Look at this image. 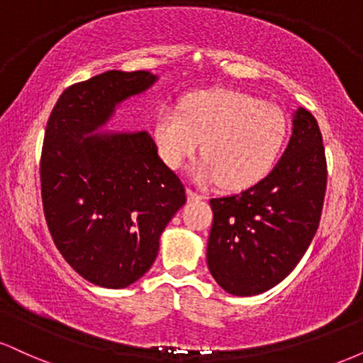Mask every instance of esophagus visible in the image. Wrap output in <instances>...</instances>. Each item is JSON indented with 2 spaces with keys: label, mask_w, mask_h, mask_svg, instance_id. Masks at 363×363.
Wrapping results in <instances>:
<instances>
[{
  "label": "esophagus",
  "mask_w": 363,
  "mask_h": 363,
  "mask_svg": "<svg viewBox=\"0 0 363 363\" xmlns=\"http://www.w3.org/2000/svg\"><path fill=\"white\" fill-rule=\"evenodd\" d=\"M186 193H187V199H189V201H198V199H203V196L199 193H196V191H193V189H187Z\"/></svg>",
  "instance_id": "esophagus-1"
}]
</instances>
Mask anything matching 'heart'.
Instances as JSON below:
<instances>
[{
  "label": "heart",
  "mask_w": 363,
  "mask_h": 363,
  "mask_svg": "<svg viewBox=\"0 0 363 363\" xmlns=\"http://www.w3.org/2000/svg\"><path fill=\"white\" fill-rule=\"evenodd\" d=\"M286 136V121L273 104L235 90L191 95L182 111L162 107L155 143L162 160L179 169L203 141L205 158L193 169L196 181L220 179L225 187L251 186L272 169Z\"/></svg>",
  "instance_id": "b5f03b06"
}]
</instances>
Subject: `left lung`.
<instances>
[{"mask_svg": "<svg viewBox=\"0 0 363 363\" xmlns=\"http://www.w3.org/2000/svg\"><path fill=\"white\" fill-rule=\"evenodd\" d=\"M291 124L289 145L268 176L242 193L210 199L208 268L232 295H257L285 280L319 227L328 181L323 136L303 107Z\"/></svg>", "mask_w": 363, "mask_h": 363, "instance_id": "obj_1", "label": "left lung"}]
</instances>
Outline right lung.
Here are the masks:
<instances>
[{
	"instance_id": "add662e5",
	"label": "right lung",
	"mask_w": 363,
	"mask_h": 363,
	"mask_svg": "<svg viewBox=\"0 0 363 363\" xmlns=\"http://www.w3.org/2000/svg\"><path fill=\"white\" fill-rule=\"evenodd\" d=\"M150 72H106L61 94L40 157L45 222L80 277L126 289L152 268L162 232L186 203L181 179L147 131L102 133L116 107L152 89Z\"/></svg>"
}]
</instances>
